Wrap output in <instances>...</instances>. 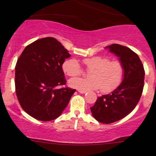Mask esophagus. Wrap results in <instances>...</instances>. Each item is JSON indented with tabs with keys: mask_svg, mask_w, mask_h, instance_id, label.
Listing matches in <instances>:
<instances>
[{
	"mask_svg": "<svg viewBox=\"0 0 156 156\" xmlns=\"http://www.w3.org/2000/svg\"><path fill=\"white\" fill-rule=\"evenodd\" d=\"M78 92L80 93V94H85V93L87 92H86V91H80V90H78Z\"/></svg>",
	"mask_w": 156,
	"mask_h": 156,
	"instance_id": "34e87169",
	"label": "esophagus"
}]
</instances>
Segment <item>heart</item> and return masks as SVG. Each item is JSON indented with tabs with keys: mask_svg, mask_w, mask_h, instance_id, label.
I'll return each mask as SVG.
<instances>
[{
	"mask_svg": "<svg viewBox=\"0 0 156 156\" xmlns=\"http://www.w3.org/2000/svg\"><path fill=\"white\" fill-rule=\"evenodd\" d=\"M83 63L87 69L89 78H75L69 80L73 88L80 91L98 90L102 92H108L114 90L120 84L123 78L124 68L119 61H110L108 57L95 55L86 58ZM62 69L66 75L74 77L81 73V67L76 58H69L64 61Z\"/></svg>",
	"mask_w": 156,
	"mask_h": 156,
	"instance_id": "b5f03b06",
	"label": "heart"
}]
</instances>
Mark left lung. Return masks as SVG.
Listing matches in <instances>:
<instances>
[{"instance_id": "8db88e82", "label": "left lung", "mask_w": 156, "mask_h": 156, "mask_svg": "<svg viewBox=\"0 0 156 156\" xmlns=\"http://www.w3.org/2000/svg\"><path fill=\"white\" fill-rule=\"evenodd\" d=\"M105 48L119 58L124 68L123 79L110 94L98 98L90 109L96 120L110 124L128 115L139 103L144 88V69L139 55L130 48L118 44Z\"/></svg>"}]
</instances>
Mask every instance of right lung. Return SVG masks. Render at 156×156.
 <instances>
[{"label":"right lung","mask_w":156,"mask_h":156,"mask_svg":"<svg viewBox=\"0 0 156 156\" xmlns=\"http://www.w3.org/2000/svg\"><path fill=\"white\" fill-rule=\"evenodd\" d=\"M61 42L53 37L39 39L26 46L15 67V90L23 110L34 119L51 121L58 118L76 89H58L65 85L62 69L70 57Z\"/></svg>","instance_id":"obj_1"}]
</instances>
